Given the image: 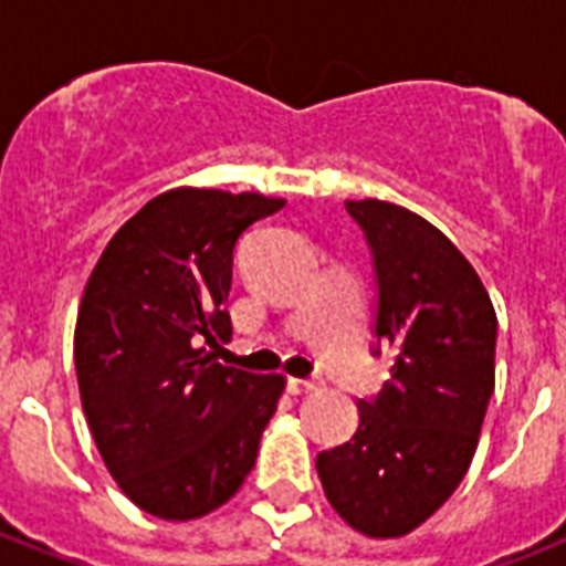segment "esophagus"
Returning a JSON list of instances; mask_svg holds the SVG:
<instances>
[{"instance_id":"1","label":"esophagus","mask_w":566,"mask_h":566,"mask_svg":"<svg viewBox=\"0 0 566 566\" xmlns=\"http://www.w3.org/2000/svg\"><path fill=\"white\" fill-rule=\"evenodd\" d=\"M317 387H319V378H300V376L287 378V390H291V394H311V390H317Z\"/></svg>"}]
</instances>
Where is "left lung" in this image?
<instances>
[{
    "label": "left lung",
    "mask_w": 566,
    "mask_h": 566,
    "mask_svg": "<svg viewBox=\"0 0 566 566\" xmlns=\"http://www.w3.org/2000/svg\"><path fill=\"white\" fill-rule=\"evenodd\" d=\"M346 211L370 240L376 337L394 367L358 431L317 455L328 505L367 537L411 535L455 493L479 447L496 381V311L452 240L420 213L381 199Z\"/></svg>",
    "instance_id": "obj_1"
}]
</instances>
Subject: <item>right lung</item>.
<instances>
[{
	"label": "right lung",
	"instance_id": "obj_1",
	"mask_svg": "<svg viewBox=\"0 0 566 566\" xmlns=\"http://www.w3.org/2000/svg\"><path fill=\"white\" fill-rule=\"evenodd\" d=\"M284 199L213 188L158 193L117 229L84 284L73 355L102 461L137 509L170 523L240 491L284 394L282 373L222 367L231 252Z\"/></svg>",
	"mask_w": 566,
	"mask_h": 566
}]
</instances>
